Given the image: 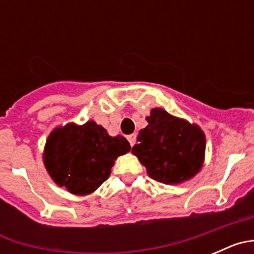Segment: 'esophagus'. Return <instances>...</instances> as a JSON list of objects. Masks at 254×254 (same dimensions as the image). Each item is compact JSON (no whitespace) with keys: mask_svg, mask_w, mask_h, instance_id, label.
<instances>
[{"mask_svg":"<svg viewBox=\"0 0 254 254\" xmlns=\"http://www.w3.org/2000/svg\"><path fill=\"white\" fill-rule=\"evenodd\" d=\"M127 140H128L129 145H131V146H133L134 142H136V133H132V134H129V136H127Z\"/></svg>","mask_w":254,"mask_h":254,"instance_id":"1","label":"esophagus"}]
</instances>
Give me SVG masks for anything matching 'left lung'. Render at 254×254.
<instances>
[{
    "label": "left lung",
    "mask_w": 254,
    "mask_h": 254,
    "mask_svg": "<svg viewBox=\"0 0 254 254\" xmlns=\"http://www.w3.org/2000/svg\"><path fill=\"white\" fill-rule=\"evenodd\" d=\"M146 121L132 154L146 167L150 178L165 185H179L193 178L205 159L202 129L161 108H154Z\"/></svg>",
    "instance_id": "obj_1"
}]
</instances>
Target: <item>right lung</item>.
Wrapping results in <instances>:
<instances>
[{"label":"right lung","mask_w":254,"mask_h":254,"mask_svg":"<svg viewBox=\"0 0 254 254\" xmlns=\"http://www.w3.org/2000/svg\"><path fill=\"white\" fill-rule=\"evenodd\" d=\"M131 150L123 136L112 137L94 121L68 123L49 134L44 147V165L60 187L77 196L89 194L107 181L120 155Z\"/></svg>","instance_id":"right-lung-1"}]
</instances>
